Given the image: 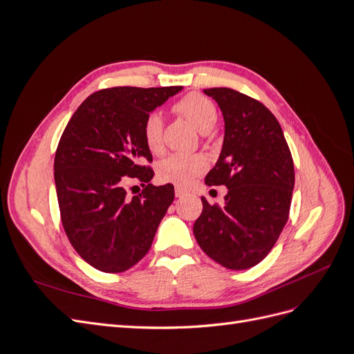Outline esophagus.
Returning a JSON list of instances; mask_svg holds the SVG:
<instances>
[{"label":"esophagus","mask_w":354,"mask_h":354,"mask_svg":"<svg viewBox=\"0 0 354 354\" xmlns=\"http://www.w3.org/2000/svg\"><path fill=\"white\" fill-rule=\"evenodd\" d=\"M174 194H176V196L177 198H183V196H186V194H187V192L183 189V187H176V190H174Z\"/></svg>","instance_id":"1"}]
</instances>
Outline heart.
Segmentation results:
<instances>
[{
    "label": "heart",
    "instance_id": "b5f03b06",
    "mask_svg": "<svg viewBox=\"0 0 354 354\" xmlns=\"http://www.w3.org/2000/svg\"><path fill=\"white\" fill-rule=\"evenodd\" d=\"M180 115L196 127L199 133H208L217 122V108L205 95L190 93L185 95L174 108ZM164 120L159 112L147 115L143 124V137L147 147L153 153L162 151ZM207 159L202 155L174 153L160 160L158 165V178L164 183L186 187L207 169Z\"/></svg>",
    "mask_w": 354,
    "mask_h": 354
}]
</instances>
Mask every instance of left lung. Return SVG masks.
I'll use <instances>...</instances> for the list:
<instances>
[{"label":"left lung","mask_w":354,"mask_h":354,"mask_svg":"<svg viewBox=\"0 0 354 354\" xmlns=\"http://www.w3.org/2000/svg\"><path fill=\"white\" fill-rule=\"evenodd\" d=\"M224 120L223 147L208 186L224 185V205H209L195 221V238L226 269L245 270L270 252L288 221L294 162L282 128L264 104L232 88H207Z\"/></svg>","instance_id":"obj_1"}]
</instances>
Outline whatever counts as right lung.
Returning a JSON list of instances; mask_svg holds the SVG:
<instances>
[{"label": "right lung", "mask_w": 354, "mask_h": 354, "mask_svg": "<svg viewBox=\"0 0 354 354\" xmlns=\"http://www.w3.org/2000/svg\"><path fill=\"white\" fill-rule=\"evenodd\" d=\"M183 87H113L91 94L75 111L56 151L55 183L62 223L81 259L104 273L140 261L174 201L173 185L152 186V160L143 137L147 115ZM136 178L142 194L126 196Z\"/></svg>", "instance_id": "add662e5"}]
</instances>
